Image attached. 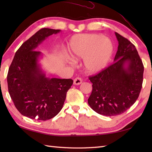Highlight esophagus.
<instances>
[{"label":"esophagus","mask_w":152,"mask_h":152,"mask_svg":"<svg viewBox=\"0 0 152 152\" xmlns=\"http://www.w3.org/2000/svg\"><path fill=\"white\" fill-rule=\"evenodd\" d=\"M82 82V79L80 77H77L74 80V85H80L81 84Z\"/></svg>","instance_id":"obj_1"}]
</instances>
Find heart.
Masks as SVG:
<instances>
[{"instance_id": "obj_1", "label": "heart", "mask_w": 152, "mask_h": 152, "mask_svg": "<svg viewBox=\"0 0 152 152\" xmlns=\"http://www.w3.org/2000/svg\"><path fill=\"white\" fill-rule=\"evenodd\" d=\"M69 48L73 59H84V66L91 74L104 70L114 52L112 41L99 34L75 35L70 39Z\"/></svg>"}]
</instances>
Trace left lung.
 <instances>
[{"mask_svg": "<svg viewBox=\"0 0 152 152\" xmlns=\"http://www.w3.org/2000/svg\"><path fill=\"white\" fill-rule=\"evenodd\" d=\"M117 53L114 63L89 76L93 90L88 104L106 116L121 114L136 102L143 82L144 65L136 48L118 33Z\"/></svg>", "mask_w": 152, "mask_h": 152, "instance_id": "1", "label": "left lung"}]
</instances>
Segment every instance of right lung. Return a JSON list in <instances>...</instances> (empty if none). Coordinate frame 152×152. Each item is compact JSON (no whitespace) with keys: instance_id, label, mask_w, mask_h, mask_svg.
Listing matches in <instances>:
<instances>
[{"instance_id":"obj_1","label":"right lung","mask_w":152,"mask_h":152,"mask_svg":"<svg viewBox=\"0 0 152 152\" xmlns=\"http://www.w3.org/2000/svg\"><path fill=\"white\" fill-rule=\"evenodd\" d=\"M60 31L43 28L37 32L16 51L10 66L9 94L18 110L31 119L46 121L59 114L73 83L71 79L48 78L38 63L42 53L35 49Z\"/></svg>"}]
</instances>
